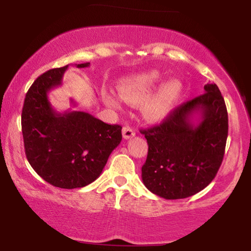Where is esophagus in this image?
<instances>
[{
  "label": "esophagus",
  "mask_w": 251,
  "mask_h": 251,
  "mask_svg": "<svg viewBox=\"0 0 251 251\" xmlns=\"http://www.w3.org/2000/svg\"><path fill=\"white\" fill-rule=\"evenodd\" d=\"M122 135H123V138H125V139H129V138H131V137L135 136L136 132L132 128H130V126H123V129H122Z\"/></svg>",
  "instance_id": "1"
}]
</instances>
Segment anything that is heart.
<instances>
[{
	"label": "heart",
	"mask_w": 251,
	"mask_h": 251,
	"mask_svg": "<svg viewBox=\"0 0 251 251\" xmlns=\"http://www.w3.org/2000/svg\"><path fill=\"white\" fill-rule=\"evenodd\" d=\"M163 81L157 70L144 71L122 78L120 95L105 91L104 100L109 107L121 109L123 100L131 105L143 104V114L149 121H162L175 111L183 95V84L176 78ZM162 83L163 84L161 85Z\"/></svg>",
	"instance_id": "obj_1"
}]
</instances>
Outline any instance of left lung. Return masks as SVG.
<instances>
[{
	"label": "left lung",
	"instance_id": "8db88e82",
	"mask_svg": "<svg viewBox=\"0 0 251 251\" xmlns=\"http://www.w3.org/2000/svg\"><path fill=\"white\" fill-rule=\"evenodd\" d=\"M140 132L149 144L144 185L167 200L192 197L211 183L224 157L228 133L224 98L215 83L205 84L203 95Z\"/></svg>",
	"mask_w": 251,
	"mask_h": 251
}]
</instances>
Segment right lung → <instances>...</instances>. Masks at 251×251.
Masks as SVG:
<instances>
[{
  "label": "right lung",
  "mask_w": 251,
  "mask_h": 251,
  "mask_svg": "<svg viewBox=\"0 0 251 251\" xmlns=\"http://www.w3.org/2000/svg\"><path fill=\"white\" fill-rule=\"evenodd\" d=\"M67 67L53 68L34 81L24 101L22 131L26 157L36 174L53 186L72 190L100 176L108 156L121 143L122 126L107 125L85 112L53 109L48 92L61 85Z\"/></svg>",
  "instance_id": "1"
}]
</instances>
